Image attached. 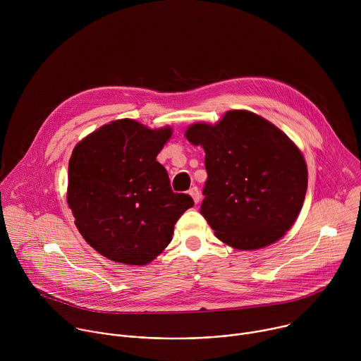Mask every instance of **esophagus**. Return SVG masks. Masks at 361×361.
Wrapping results in <instances>:
<instances>
[{
  "label": "esophagus",
  "instance_id": "obj_1",
  "mask_svg": "<svg viewBox=\"0 0 361 361\" xmlns=\"http://www.w3.org/2000/svg\"><path fill=\"white\" fill-rule=\"evenodd\" d=\"M188 194L192 197V200H194V202H195V204H198V202H200V200H201V194H200V190H198L197 187L190 188V190H188Z\"/></svg>",
  "mask_w": 361,
  "mask_h": 361
}]
</instances>
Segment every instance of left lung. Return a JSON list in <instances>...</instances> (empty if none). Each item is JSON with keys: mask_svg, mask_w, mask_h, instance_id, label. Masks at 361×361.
<instances>
[{"mask_svg": "<svg viewBox=\"0 0 361 361\" xmlns=\"http://www.w3.org/2000/svg\"><path fill=\"white\" fill-rule=\"evenodd\" d=\"M205 151L207 181L200 213L217 238L238 250L273 244L294 224L307 191L300 149L250 111H228L216 126L185 131Z\"/></svg>", "mask_w": 361, "mask_h": 361, "instance_id": "obj_1", "label": "left lung"}]
</instances>
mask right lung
Here are the masks:
<instances>
[{"instance_id": "add662e5", "label": "right lung", "mask_w": 361, "mask_h": 361, "mask_svg": "<svg viewBox=\"0 0 361 361\" xmlns=\"http://www.w3.org/2000/svg\"><path fill=\"white\" fill-rule=\"evenodd\" d=\"M171 128L134 120L102 126L73 151L67 201L84 240L101 255L131 266L149 263L169 245L174 224L192 207L174 192L157 161Z\"/></svg>"}]
</instances>
